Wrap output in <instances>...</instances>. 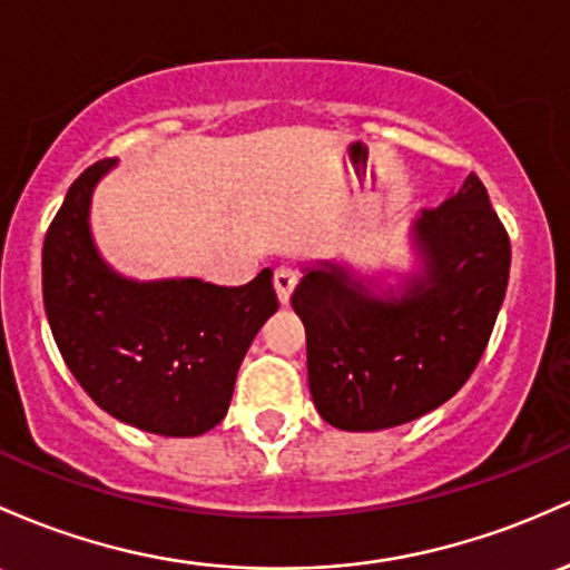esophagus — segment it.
<instances>
[{
	"label": "esophagus",
	"instance_id": "obj_1",
	"mask_svg": "<svg viewBox=\"0 0 570 570\" xmlns=\"http://www.w3.org/2000/svg\"><path fill=\"white\" fill-rule=\"evenodd\" d=\"M273 284H275V292H278L281 303H289L292 292H295V286H297V271H295V267H289V265L275 267Z\"/></svg>",
	"mask_w": 570,
	"mask_h": 570
}]
</instances>
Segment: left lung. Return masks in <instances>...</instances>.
Returning a JSON list of instances; mask_svg holds the SVG:
<instances>
[{
	"mask_svg": "<svg viewBox=\"0 0 570 570\" xmlns=\"http://www.w3.org/2000/svg\"><path fill=\"white\" fill-rule=\"evenodd\" d=\"M419 271L376 295L335 262L305 267L292 308L305 324L308 386L337 430L371 433L446 403L476 371L509 286L511 243L468 175L414 218Z\"/></svg>",
	"mask_w": 570,
	"mask_h": 570,
	"instance_id": "left-lung-1",
	"label": "left lung"
}]
</instances>
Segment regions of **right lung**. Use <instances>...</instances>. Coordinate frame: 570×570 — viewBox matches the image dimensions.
I'll return each instance as SVG.
<instances>
[{
	"instance_id": "obj_1",
	"label": "right lung",
	"mask_w": 570,
	"mask_h": 570,
	"mask_svg": "<svg viewBox=\"0 0 570 570\" xmlns=\"http://www.w3.org/2000/svg\"><path fill=\"white\" fill-rule=\"evenodd\" d=\"M116 159L80 173L42 246V303L56 346L110 416L167 438L208 433L227 416L237 367L278 311L273 273L246 286L199 278L132 281L94 246V186Z\"/></svg>"
}]
</instances>
